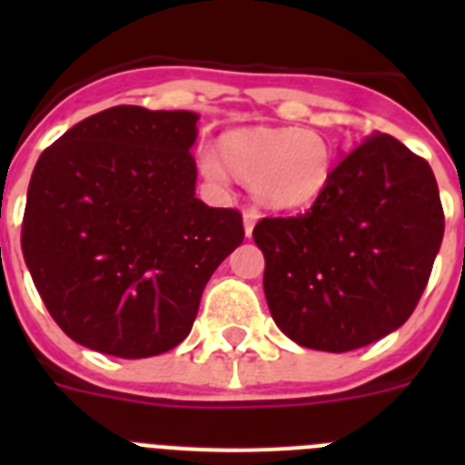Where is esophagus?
<instances>
[{"label": "esophagus", "mask_w": 465, "mask_h": 465, "mask_svg": "<svg viewBox=\"0 0 465 465\" xmlns=\"http://www.w3.org/2000/svg\"><path fill=\"white\" fill-rule=\"evenodd\" d=\"M258 219H261V212H258L256 207L244 209V232H246V237L253 232V225H256Z\"/></svg>", "instance_id": "34e87169"}]
</instances>
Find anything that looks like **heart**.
<instances>
[{"label": "heart", "instance_id": "b5f03b06", "mask_svg": "<svg viewBox=\"0 0 465 465\" xmlns=\"http://www.w3.org/2000/svg\"><path fill=\"white\" fill-rule=\"evenodd\" d=\"M223 163L252 183L258 203L270 209H305L331 183L335 149L314 127H252L225 134ZM216 153L204 151L200 167L213 183L225 182V167Z\"/></svg>", "mask_w": 465, "mask_h": 465}]
</instances>
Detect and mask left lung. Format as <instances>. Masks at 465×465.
I'll use <instances>...</instances> for the list:
<instances>
[{
    "mask_svg": "<svg viewBox=\"0 0 465 465\" xmlns=\"http://www.w3.org/2000/svg\"><path fill=\"white\" fill-rule=\"evenodd\" d=\"M442 232L429 163L391 134H372L340 160L305 213L253 228L274 323L332 354L377 342L417 307Z\"/></svg>",
    "mask_w": 465,
    "mask_h": 465,
    "instance_id": "8db88e82",
    "label": "left lung"
}]
</instances>
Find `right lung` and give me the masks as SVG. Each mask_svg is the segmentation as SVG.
<instances>
[{"mask_svg": "<svg viewBox=\"0 0 465 465\" xmlns=\"http://www.w3.org/2000/svg\"><path fill=\"white\" fill-rule=\"evenodd\" d=\"M195 123L191 111L111 106L36 160L20 246L74 342L118 359L174 349L213 270L244 240L237 209L195 197Z\"/></svg>", "mask_w": 465, "mask_h": 465, "instance_id": "1", "label": "right lung"}]
</instances>
